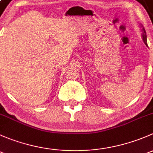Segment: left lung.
<instances>
[{
	"label": "left lung",
	"mask_w": 153,
	"mask_h": 153,
	"mask_svg": "<svg viewBox=\"0 0 153 153\" xmlns=\"http://www.w3.org/2000/svg\"><path fill=\"white\" fill-rule=\"evenodd\" d=\"M141 27H142V35H141V37H142V39H143V43L145 44V45H147V44H146V31H145V29L143 27L141 26Z\"/></svg>",
	"instance_id": "obj_1"
}]
</instances>
